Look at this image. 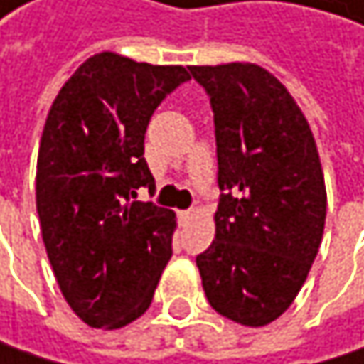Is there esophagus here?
Instances as JSON below:
<instances>
[{
	"label": "esophagus",
	"instance_id": "obj_1",
	"mask_svg": "<svg viewBox=\"0 0 364 364\" xmlns=\"http://www.w3.org/2000/svg\"><path fill=\"white\" fill-rule=\"evenodd\" d=\"M194 216H196L194 209H188V212H181V218H183V220H190V218H194Z\"/></svg>",
	"mask_w": 364,
	"mask_h": 364
}]
</instances>
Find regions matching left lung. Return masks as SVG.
<instances>
[{
  "instance_id": "obj_1",
  "label": "left lung",
  "mask_w": 364,
  "mask_h": 364,
  "mask_svg": "<svg viewBox=\"0 0 364 364\" xmlns=\"http://www.w3.org/2000/svg\"><path fill=\"white\" fill-rule=\"evenodd\" d=\"M216 127V237L196 255L218 314L262 328L295 301L326 227V181L295 97L255 63L192 65Z\"/></svg>"
}]
</instances>
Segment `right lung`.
<instances>
[{"instance_id":"right-lung-1","label":"right lung","mask_w":364,"mask_h":364,"mask_svg":"<svg viewBox=\"0 0 364 364\" xmlns=\"http://www.w3.org/2000/svg\"><path fill=\"white\" fill-rule=\"evenodd\" d=\"M186 80L181 65L100 52L50 107L36 159L41 235L65 301L91 328L141 316L172 255L176 214L133 198L155 190L144 159L150 115Z\"/></svg>"}]
</instances>
